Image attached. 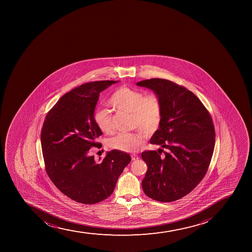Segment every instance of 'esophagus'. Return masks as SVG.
<instances>
[{
    "label": "esophagus",
    "instance_id": "34e87169",
    "mask_svg": "<svg viewBox=\"0 0 252 252\" xmlns=\"http://www.w3.org/2000/svg\"><path fill=\"white\" fill-rule=\"evenodd\" d=\"M131 159H132V161H137L139 159V157H138L137 155H131Z\"/></svg>",
    "mask_w": 252,
    "mask_h": 252
}]
</instances>
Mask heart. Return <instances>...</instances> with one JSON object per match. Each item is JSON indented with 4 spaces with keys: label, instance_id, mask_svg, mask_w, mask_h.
<instances>
[{
    "label": "heart",
    "instance_id": "1",
    "mask_svg": "<svg viewBox=\"0 0 252 252\" xmlns=\"http://www.w3.org/2000/svg\"><path fill=\"white\" fill-rule=\"evenodd\" d=\"M109 104L118 111L132 114V128L137 131L119 133L108 141L110 147L121 152H137L145 145L147 136H152L159 129L162 118V103L155 94L134 90L127 86L117 89L110 97ZM95 124L103 132L113 130L112 115L100 109L94 115Z\"/></svg>",
    "mask_w": 252,
    "mask_h": 252
}]
</instances>
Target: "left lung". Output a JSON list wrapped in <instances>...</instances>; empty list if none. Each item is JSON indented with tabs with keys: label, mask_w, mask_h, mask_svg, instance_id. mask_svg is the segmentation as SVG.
Here are the masks:
<instances>
[{
	"label": "left lung",
	"mask_w": 252,
	"mask_h": 252,
	"mask_svg": "<svg viewBox=\"0 0 252 252\" xmlns=\"http://www.w3.org/2000/svg\"><path fill=\"white\" fill-rule=\"evenodd\" d=\"M136 85L159 97L162 123L150 143L166 150L159 149L163 156L159 150L141 154L148 165L143 189L157 201H175L189 194L206 174L215 145L212 117L201 101L182 85L158 78Z\"/></svg>",
	"instance_id": "obj_1"
}]
</instances>
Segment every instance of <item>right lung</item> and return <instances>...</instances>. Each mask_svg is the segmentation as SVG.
<instances>
[{
    "mask_svg": "<svg viewBox=\"0 0 252 252\" xmlns=\"http://www.w3.org/2000/svg\"><path fill=\"white\" fill-rule=\"evenodd\" d=\"M117 82L101 80L73 89L58 100L43 122L41 145L46 172L62 193L81 204L109 197L131 161L128 154L112 150L96 162L90 150L101 145L96 140L102 132L94 119L99 94Z\"/></svg>",
    "mask_w": 252,
    "mask_h": 252,
    "instance_id": "right-lung-1",
    "label": "right lung"
}]
</instances>
